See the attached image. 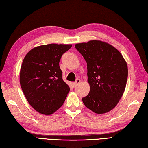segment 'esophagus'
<instances>
[{
    "mask_svg": "<svg viewBox=\"0 0 148 148\" xmlns=\"http://www.w3.org/2000/svg\"><path fill=\"white\" fill-rule=\"evenodd\" d=\"M80 83V79H77L76 82H72V86L73 87H76L77 84H79Z\"/></svg>",
    "mask_w": 148,
    "mask_h": 148,
    "instance_id": "esophagus-1",
    "label": "esophagus"
}]
</instances>
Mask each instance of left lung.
Wrapping results in <instances>:
<instances>
[{"label":"left lung","instance_id":"1","mask_svg":"<svg viewBox=\"0 0 148 148\" xmlns=\"http://www.w3.org/2000/svg\"><path fill=\"white\" fill-rule=\"evenodd\" d=\"M75 47L87 64L90 91L82 99L84 105L98 114L110 112L125 91L128 77L126 61L116 48L101 40L76 44Z\"/></svg>","mask_w":148,"mask_h":148}]
</instances>
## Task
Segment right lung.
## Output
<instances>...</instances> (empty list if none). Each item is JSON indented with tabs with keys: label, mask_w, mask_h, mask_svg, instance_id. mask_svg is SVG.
I'll return each mask as SVG.
<instances>
[{
	"label": "right lung",
	"mask_w": 148,
	"mask_h": 148,
	"mask_svg": "<svg viewBox=\"0 0 148 148\" xmlns=\"http://www.w3.org/2000/svg\"><path fill=\"white\" fill-rule=\"evenodd\" d=\"M72 44H49L30 50L22 62L19 81L27 101L39 113L51 115L63 104L70 87L62 80L59 61Z\"/></svg>",
	"instance_id": "obj_1"
}]
</instances>
